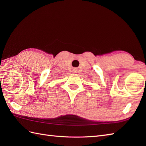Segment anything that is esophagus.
I'll return each mask as SVG.
<instances>
[{"label": "esophagus", "instance_id": "34e87169", "mask_svg": "<svg viewBox=\"0 0 146 146\" xmlns=\"http://www.w3.org/2000/svg\"><path fill=\"white\" fill-rule=\"evenodd\" d=\"M73 72L74 73H77V70H76V68H73Z\"/></svg>", "mask_w": 146, "mask_h": 146}]
</instances>
